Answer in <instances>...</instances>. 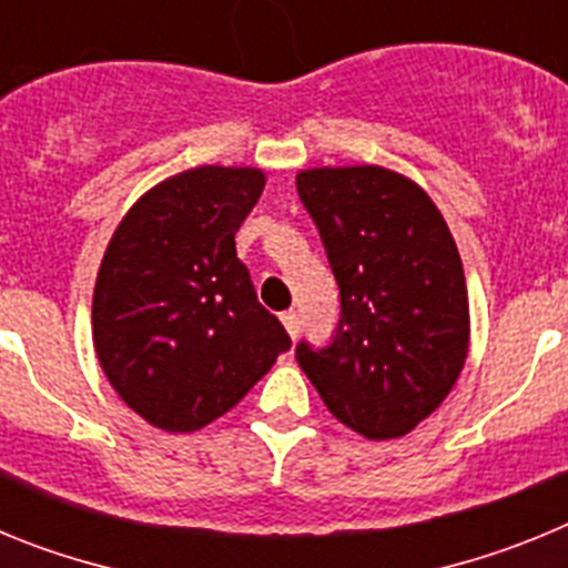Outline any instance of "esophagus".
Returning <instances> with one entry per match:
<instances>
[{
	"label": "esophagus",
	"instance_id": "obj_1",
	"mask_svg": "<svg viewBox=\"0 0 568 568\" xmlns=\"http://www.w3.org/2000/svg\"><path fill=\"white\" fill-rule=\"evenodd\" d=\"M281 324H284V329H287V335L290 338H298V333H301V321H298V315L293 313V310H290V313H281Z\"/></svg>",
	"mask_w": 568,
	"mask_h": 568
}]
</instances>
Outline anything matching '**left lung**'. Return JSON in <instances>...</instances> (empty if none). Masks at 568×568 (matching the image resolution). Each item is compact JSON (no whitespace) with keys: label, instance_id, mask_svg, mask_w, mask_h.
<instances>
[{"label":"left lung","instance_id":"left-lung-1","mask_svg":"<svg viewBox=\"0 0 568 568\" xmlns=\"http://www.w3.org/2000/svg\"><path fill=\"white\" fill-rule=\"evenodd\" d=\"M341 290L338 333L295 358L329 413L389 440L444 404L469 355V295L455 239L420 184L381 164L295 175Z\"/></svg>","mask_w":568,"mask_h":568}]
</instances>
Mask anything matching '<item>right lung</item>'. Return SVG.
<instances>
[{"label":"right lung","instance_id":"right-lung-1","mask_svg":"<svg viewBox=\"0 0 568 568\" xmlns=\"http://www.w3.org/2000/svg\"><path fill=\"white\" fill-rule=\"evenodd\" d=\"M264 182V170L222 164L170 175L124 213L104 250L97 358L115 395L155 429L213 424L290 346L235 253Z\"/></svg>","mask_w":568,"mask_h":568}]
</instances>
